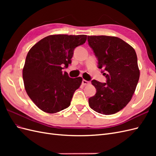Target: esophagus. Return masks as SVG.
I'll return each instance as SVG.
<instances>
[{
  "label": "esophagus",
  "instance_id": "34e87169",
  "mask_svg": "<svg viewBox=\"0 0 156 156\" xmlns=\"http://www.w3.org/2000/svg\"><path fill=\"white\" fill-rule=\"evenodd\" d=\"M90 83H89V81H86V80H84V79H83V81H82V84L83 85H87V84H88Z\"/></svg>",
  "mask_w": 156,
  "mask_h": 156
}]
</instances>
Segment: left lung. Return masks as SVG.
<instances>
[{
    "mask_svg": "<svg viewBox=\"0 0 156 156\" xmlns=\"http://www.w3.org/2000/svg\"><path fill=\"white\" fill-rule=\"evenodd\" d=\"M88 42L107 79L104 83L92 81L96 93L88 99L89 105L100 114H115L130 101L137 85L140 72L135 51L115 36H88Z\"/></svg>",
    "mask_w": 156,
    "mask_h": 156,
    "instance_id": "left-lung-1",
    "label": "left lung"
}]
</instances>
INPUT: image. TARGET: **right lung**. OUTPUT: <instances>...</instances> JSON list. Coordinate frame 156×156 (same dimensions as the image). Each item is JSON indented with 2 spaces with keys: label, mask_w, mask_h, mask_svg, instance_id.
Returning <instances> with one entry per match:
<instances>
[{
  "label": "right lung",
  "mask_w": 156,
  "mask_h": 156,
  "mask_svg": "<svg viewBox=\"0 0 156 156\" xmlns=\"http://www.w3.org/2000/svg\"><path fill=\"white\" fill-rule=\"evenodd\" d=\"M87 35H50L29 50L23 78L28 96L40 109L56 113L68 108L81 77L71 78L63 67L72 63L73 51L85 43Z\"/></svg>",
  "instance_id": "right-lung-1"
}]
</instances>
